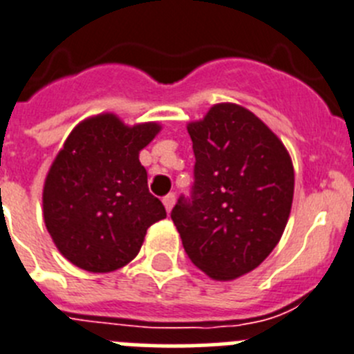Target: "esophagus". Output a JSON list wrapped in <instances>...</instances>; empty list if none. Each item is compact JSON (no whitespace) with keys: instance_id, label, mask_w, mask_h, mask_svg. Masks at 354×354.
Masks as SVG:
<instances>
[{"instance_id":"esophagus-1","label":"esophagus","mask_w":354,"mask_h":354,"mask_svg":"<svg viewBox=\"0 0 354 354\" xmlns=\"http://www.w3.org/2000/svg\"><path fill=\"white\" fill-rule=\"evenodd\" d=\"M174 201H176V197H174V194H167L164 199H162V203H164V206H166V211L169 213L171 209H173L174 206Z\"/></svg>"}]
</instances>
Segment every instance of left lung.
<instances>
[{
    "label": "left lung",
    "instance_id": "obj_1",
    "mask_svg": "<svg viewBox=\"0 0 354 354\" xmlns=\"http://www.w3.org/2000/svg\"><path fill=\"white\" fill-rule=\"evenodd\" d=\"M187 129L194 185L171 218L194 266L230 281L259 267L281 239L293 201L292 158L259 117L232 102L214 104Z\"/></svg>",
    "mask_w": 354,
    "mask_h": 354
}]
</instances>
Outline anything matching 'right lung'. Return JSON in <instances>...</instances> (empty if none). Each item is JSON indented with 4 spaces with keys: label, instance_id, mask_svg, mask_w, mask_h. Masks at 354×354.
Returning a JSON list of instances; mask_svg holds the SVG:
<instances>
[{
    "label": "right lung",
    "instance_id": "right-lung-1",
    "mask_svg": "<svg viewBox=\"0 0 354 354\" xmlns=\"http://www.w3.org/2000/svg\"><path fill=\"white\" fill-rule=\"evenodd\" d=\"M155 122L127 127L111 113L73 129L43 187V218L59 252L88 272H111L140 253L166 207L148 190L143 150Z\"/></svg>",
    "mask_w": 354,
    "mask_h": 354
}]
</instances>
